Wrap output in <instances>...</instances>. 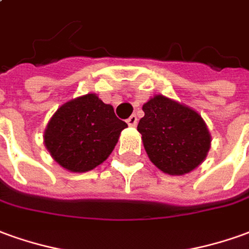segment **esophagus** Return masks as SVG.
<instances>
[{"mask_svg":"<svg viewBox=\"0 0 249 249\" xmlns=\"http://www.w3.org/2000/svg\"><path fill=\"white\" fill-rule=\"evenodd\" d=\"M126 123H128V125H129V126H136V125H137V116H136V114H132L129 119L126 120Z\"/></svg>","mask_w":249,"mask_h":249,"instance_id":"1","label":"esophagus"}]
</instances>
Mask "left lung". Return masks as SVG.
I'll use <instances>...</instances> for the list:
<instances>
[{"label": "left lung", "mask_w": 249, "mask_h": 249, "mask_svg": "<svg viewBox=\"0 0 249 249\" xmlns=\"http://www.w3.org/2000/svg\"><path fill=\"white\" fill-rule=\"evenodd\" d=\"M142 133L149 160L170 175H185L202 163L212 136L201 114L178 101L156 94L142 105Z\"/></svg>", "instance_id": "obj_1"}]
</instances>
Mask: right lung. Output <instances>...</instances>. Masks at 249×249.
I'll return each mask as SVG.
<instances>
[{
    "label": "right lung",
    "instance_id": "add662e5",
    "mask_svg": "<svg viewBox=\"0 0 249 249\" xmlns=\"http://www.w3.org/2000/svg\"><path fill=\"white\" fill-rule=\"evenodd\" d=\"M128 125L94 93L76 97L59 107L44 130L52 159L71 173H86L102 164Z\"/></svg>",
    "mask_w": 249,
    "mask_h": 249
}]
</instances>
